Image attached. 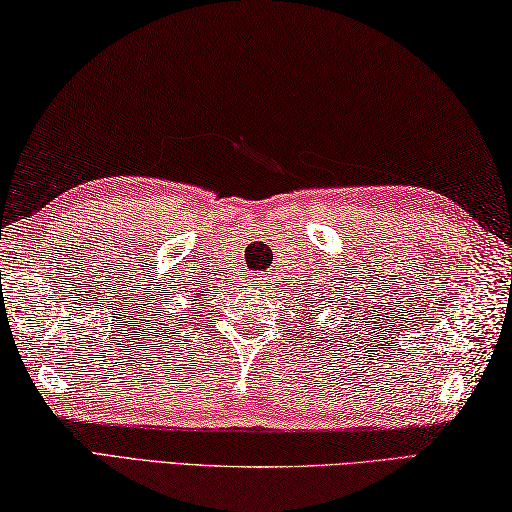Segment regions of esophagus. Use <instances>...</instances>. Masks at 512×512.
<instances>
[{"instance_id":"1","label":"esophagus","mask_w":512,"mask_h":512,"mask_svg":"<svg viewBox=\"0 0 512 512\" xmlns=\"http://www.w3.org/2000/svg\"><path fill=\"white\" fill-rule=\"evenodd\" d=\"M250 286H255L257 290H262L264 286H266V275H262V273H253L250 275Z\"/></svg>"}]
</instances>
